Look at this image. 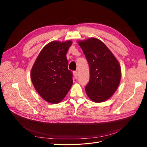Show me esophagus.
<instances>
[{
  "label": "esophagus",
  "mask_w": 147,
  "mask_h": 147,
  "mask_svg": "<svg viewBox=\"0 0 147 147\" xmlns=\"http://www.w3.org/2000/svg\"><path fill=\"white\" fill-rule=\"evenodd\" d=\"M73 74H74V78L77 79V71H74Z\"/></svg>",
  "instance_id": "1"
}]
</instances>
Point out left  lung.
I'll return each mask as SVG.
<instances>
[{
  "label": "left lung",
  "mask_w": 147,
  "mask_h": 147,
  "mask_svg": "<svg viewBox=\"0 0 147 147\" xmlns=\"http://www.w3.org/2000/svg\"><path fill=\"white\" fill-rule=\"evenodd\" d=\"M90 66V80L85 91L95 102L109 99L117 90L121 79V67L105 44L95 38L79 42Z\"/></svg>",
  "instance_id": "obj_1"
}]
</instances>
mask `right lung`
Here are the masks:
<instances>
[{"label": "right lung", "mask_w": 147, "mask_h": 147, "mask_svg": "<svg viewBox=\"0 0 147 147\" xmlns=\"http://www.w3.org/2000/svg\"><path fill=\"white\" fill-rule=\"evenodd\" d=\"M72 42H51L44 47L31 70L30 77L37 92L52 104L63 100L73 83L66 54Z\"/></svg>", "instance_id": "obj_1"}]
</instances>
